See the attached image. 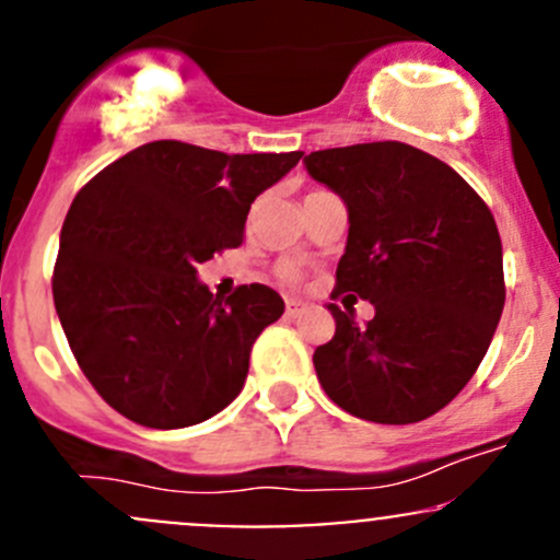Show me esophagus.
<instances>
[{
  "mask_svg": "<svg viewBox=\"0 0 560 560\" xmlns=\"http://www.w3.org/2000/svg\"><path fill=\"white\" fill-rule=\"evenodd\" d=\"M303 308H306V303L298 301V298H287V316H290V319H295Z\"/></svg>",
  "mask_w": 560,
  "mask_h": 560,
  "instance_id": "1",
  "label": "esophagus"
}]
</instances>
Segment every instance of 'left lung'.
Here are the masks:
<instances>
[{
  "mask_svg": "<svg viewBox=\"0 0 560 560\" xmlns=\"http://www.w3.org/2000/svg\"><path fill=\"white\" fill-rule=\"evenodd\" d=\"M303 165L347 206L336 290L376 312L360 327L330 303L336 336L314 352L322 389L382 425L436 415L482 363L504 312L493 213L453 167L395 140L312 151Z\"/></svg>",
  "mask_w": 560,
  "mask_h": 560,
  "instance_id": "1",
  "label": "left lung"
}]
</instances>
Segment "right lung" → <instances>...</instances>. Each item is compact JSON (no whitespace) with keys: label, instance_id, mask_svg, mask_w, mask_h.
<instances>
[{"label":"right lung","instance_id":"obj_1","mask_svg":"<svg viewBox=\"0 0 560 560\" xmlns=\"http://www.w3.org/2000/svg\"><path fill=\"white\" fill-rule=\"evenodd\" d=\"M154 140L94 175L67 211L54 303L94 389L145 428H186L244 389L259 332L284 314L265 284L213 298L197 268L241 246L252 202L301 162Z\"/></svg>","mask_w":560,"mask_h":560}]
</instances>
